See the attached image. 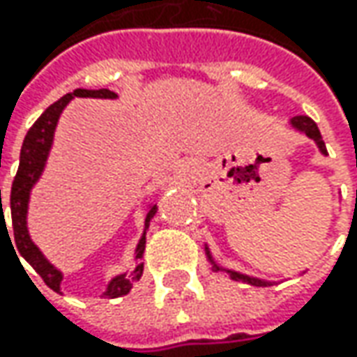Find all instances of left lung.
<instances>
[{"label":"left lung","mask_w":357,"mask_h":357,"mask_svg":"<svg viewBox=\"0 0 357 357\" xmlns=\"http://www.w3.org/2000/svg\"><path fill=\"white\" fill-rule=\"evenodd\" d=\"M292 127L298 130H302V132H306L308 135L310 139L314 141V143L318 144V149L322 151L324 155L328 153L326 151V144H324V139H322V135H320V129H318V125L312 121L310 117H306V115H300V117H294L292 121ZM356 202H357V197H356ZM206 256H208V260L213 262V268L214 270H222V268L218 266L216 262L213 260V256H211V252H208V248H206ZM228 274H230V278L232 280H242V282H248V284H252V286H270V282H264V280H258V278H250V276H244V274H238V272H232V270H227Z\"/></svg>","instance_id":"left-lung-1"}]
</instances>
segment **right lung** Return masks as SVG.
Wrapping results in <instances>:
<instances>
[{
    "label": "right lung",
    "mask_w": 357,
    "mask_h": 357,
    "mask_svg": "<svg viewBox=\"0 0 357 357\" xmlns=\"http://www.w3.org/2000/svg\"><path fill=\"white\" fill-rule=\"evenodd\" d=\"M73 97H99V99H115L117 95L109 89H75L73 93H67L65 97H61L59 101L47 107L43 111V115L37 119L33 123V127L27 130L25 139H23V146H21L20 155V169L17 174L13 178V185H11V197H9V206H11V225H13V238H15V246H17V252L35 268V272L43 278V282L47 284L51 290L59 292L61 290V280L63 274L49 264L47 258L39 252V248L35 246L31 238H29V232H27V204H29V192H31V186L37 183V178L41 176L43 167H45V160H47L49 149L53 143V132L57 127V121L59 115L65 109V105L69 103ZM0 208H1V190H0ZM3 213V208H1ZM157 213V204L149 208L146 218H144V228H149L151 218ZM6 218L1 216V222ZM9 236V232H7ZM11 242V240H9ZM144 234L143 238L139 240L137 244V250H135V260H137V266L130 274H119L113 280L109 282L107 286V292L105 296L109 298H119V296L129 294L132 284L143 276V254H144Z\"/></svg>",
    "instance_id": "add662e5"
}]
</instances>
